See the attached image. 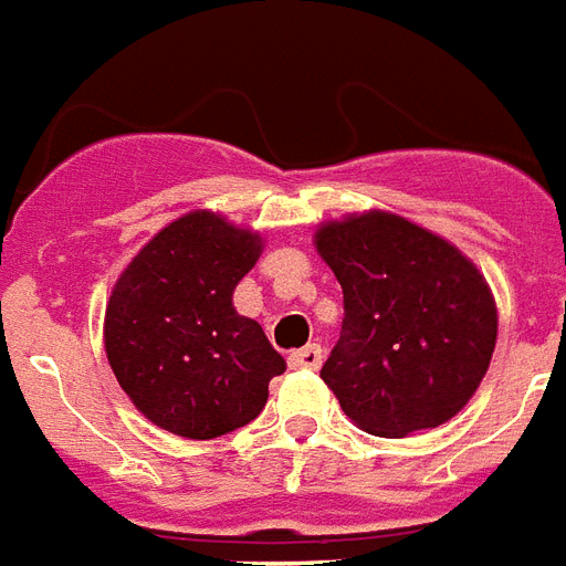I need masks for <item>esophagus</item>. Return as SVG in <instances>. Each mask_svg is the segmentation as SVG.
Here are the masks:
<instances>
[{"mask_svg":"<svg viewBox=\"0 0 566 566\" xmlns=\"http://www.w3.org/2000/svg\"><path fill=\"white\" fill-rule=\"evenodd\" d=\"M321 361H324V350H321V345H306L289 356V365H292V368L318 370Z\"/></svg>","mask_w":566,"mask_h":566,"instance_id":"esophagus-1","label":"esophagus"}]
</instances>
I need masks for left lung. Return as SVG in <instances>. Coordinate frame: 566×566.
Instances as JSON below:
<instances>
[{
  "instance_id": "1",
  "label": "left lung",
  "mask_w": 566,
  "mask_h": 566,
  "mask_svg": "<svg viewBox=\"0 0 566 566\" xmlns=\"http://www.w3.org/2000/svg\"><path fill=\"white\" fill-rule=\"evenodd\" d=\"M315 248L345 292L321 379L347 418L370 436L403 438L459 415L496 345V304L476 265L382 210L321 224Z\"/></svg>"
}]
</instances>
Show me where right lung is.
I'll return each mask as SVG.
<instances>
[{"mask_svg": "<svg viewBox=\"0 0 566 566\" xmlns=\"http://www.w3.org/2000/svg\"><path fill=\"white\" fill-rule=\"evenodd\" d=\"M262 254L260 233L196 210L171 221L113 286L104 350L122 391L180 438L228 436L256 418L286 359L233 289Z\"/></svg>", "mask_w": 566, "mask_h": 566, "instance_id": "add662e5", "label": "right lung"}]
</instances>
